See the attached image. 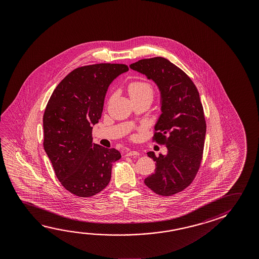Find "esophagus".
<instances>
[{
    "label": "esophagus",
    "instance_id": "1",
    "mask_svg": "<svg viewBox=\"0 0 259 259\" xmlns=\"http://www.w3.org/2000/svg\"><path fill=\"white\" fill-rule=\"evenodd\" d=\"M140 153H138V152H136V151H130V152H128L126 153V156H138Z\"/></svg>",
    "mask_w": 259,
    "mask_h": 259
}]
</instances>
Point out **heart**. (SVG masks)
Returning a JSON list of instances; mask_svg holds the SVG:
<instances>
[{
  "label": "heart",
  "mask_w": 259,
  "mask_h": 259,
  "mask_svg": "<svg viewBox=\"0 0 259 259\" xmlns=\"http://www.w3.org/2000/svg\"><path fill=\"white\" fill-rule=\"evenodd\" d=\"M128 93L131 98H147L151 100L153 98V85L146 81H134L128 85Z\"/></svg>",
  "instance_id": "obj_1"
}]
</instances>
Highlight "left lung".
<instances>
[{"label":"left lung","instance_id":"left-lung-1","mask_svg":"<svg viewBox=\"0 0 259 259\" xmlns=\"http://www.w3.org/2000/svg\"><path fill=\"white\" fill-rule=\"evenodd\" d=\"M130 68L153 80L161 94L154 139L165 144L167 153H147L156 167L144 183L158 195H174L191 184L202 159L206 121L199 91L181 68L161 57L139 60Z\"/></svg>","mask_w":259,"mask_h":259}]
</instances>
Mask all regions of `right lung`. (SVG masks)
Listing matches in <instances>:
<instances>
[{
  "mask_svg": "<svg viewBox=\"0 0 259 259\" xmlns=\"http://www.w3.org/2000/svg\"><path fill=\"white\" fill-rule=\"evenodd\" d=\"M123 64L100 63L74 69L54 89L43 115V147L66 190L91 197L110 182L115 148L93 144L92 129L101 118L108 87L128 71Z\"/></svg>",
  "mask_w": 259,
  "mask_h": 259,
  "instance_id": "right-lung-1",
  "label": "right lung"
}]
</instances>
